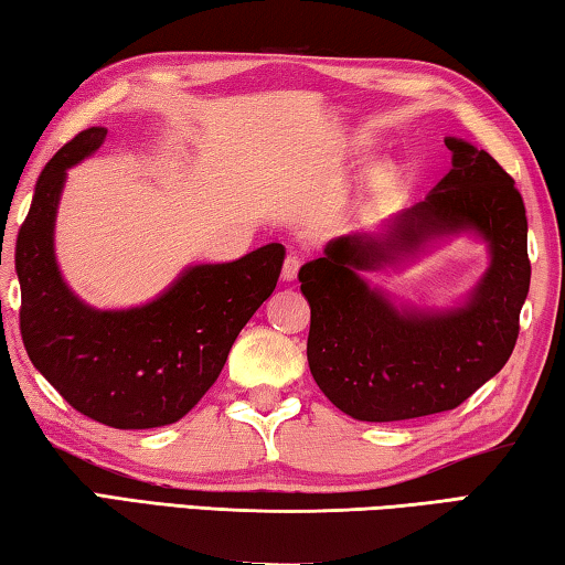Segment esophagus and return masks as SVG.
<instances>
[{"mask_svg":"<svg viewBox=\"0 0 565 565\" xmlns=\"http://www.w3.org/2000/svg\"><path fill=\"white\" fill-rule=\"evenodd\" d=\"M299 269H301V259L296 254H289V256H286V262H284L281 279L284 281H294L296 274H299Z\"/></svg>","mask_w":565,"mask_h":565,"instance_id":"1","label":"esophagus"}]
</instances>
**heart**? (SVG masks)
Segmentation results:
<instances>
[{
	"mask_svg": "<svg viewBox=\"0 0 565 565\" xmlns=\"http://www.w3.org/2000/svg\"><path fill=\"white\" fill-rule=\"evenodd\" d=\"M386 179H388V171H384V169H379L376 174H374V181H376V184H384Z\"/></svg>",
	"mask_w": 565,
	"mask_h": 565,
	"instance_id": "b5f03b06",
	"label": "heart"
}]
</instances>
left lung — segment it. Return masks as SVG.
<instances>
[{"mask_svg": "<svg viewBox=\"0 0 565 565\" xmlns=\"http://www.w3.org/2000/svg\"><path fill=\"white\" fill-rule=\"evenodd\" d=\"M454 167L384 236L351 234L301 266L311 306L306 356L333 406L359 420H404L461 406L505 366L529 296V222L515 181L489 151L446 139ZM476 231L492 266L463 307L396 310L358 274L413 253L428 237Z\"/></svg>", "mask_w": 565, "mask_h": 565, "instance_id": "left-lung-1", "label": "left lung"}]
</instances>
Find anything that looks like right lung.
<instances>
[{
	"label": "right lung",
	"instance_id": "right-lung-1",
	"mask_svg": "<svg viewBox=\"0 0 565 565\" xmlns=\"http://www.w3.org/2000/svg\"><path fill=\"white\" fill-rule=\"evenodd\" d=\"M107 129L76 134L44 167L17 236L24 349L79 414L111 428L174 424L222 374L238 331L269 299L286 248L266 244L228 264H199L159 299L99 311L76 299L54 259V216L66 169L102 147Z\"/></svg>",
	"mask_w": 565,
	"mask_h": 565
}]
</instances>
